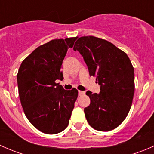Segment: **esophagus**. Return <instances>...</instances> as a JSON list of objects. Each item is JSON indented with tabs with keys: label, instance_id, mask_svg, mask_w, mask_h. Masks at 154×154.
<instances>
[{
	"label": "esophagus",
	"instance_id": "1",
	"mask_svg": "<svg viewBox=\"0 0 154 154\" xmlns=\"http://www.w3.org/2000/svg\"><path fill=\"white\" fill-rule=\"evenodd\" d=\"M78 94H79V96H82V95H83V94H85V91H78Z\"/></svg>",
	"mask_w": 154,
	"mask_h": 154
}]
</instances>
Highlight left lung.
Instances as JSON below:
<instances>
[{"instance_id":"1","label":"left lung","mask_w":154,"mask_h":154,"mask_svg":"<svg viewBox=\"0 0 154 154\" xmlns=\"http://www.w3.org/2000/svg\"><path fill=\"white\" fill-rule=\"evenodd\" d=\"M83 57L90 76L96 77L100 93L91 94L84 109L87 122L94 130L110 131L128 115L135 91L134 68L125 52L97 37H80L74 46Z\"/></svg>"}]
</instances>
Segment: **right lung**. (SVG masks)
<instances>
[{"label":"right lung","instance_id":"add662e5","mask_svg":"<svg viewBox=\"0 0 154 154\" xmlns=\"http://www.w3.org/2000/svg\"><path fill=\"white\" fill-rule=\"evenodd\" d=\"M77 38L53 39L38 46L18 69V94L24 112L44 133H60L69 123L78 91L65 90L56 80H63V61Z\"/></svg>","mask_w":154,"mask_h":154}]
</instances>
